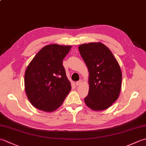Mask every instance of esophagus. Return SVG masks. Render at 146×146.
Segmentation results:
<instances>
[{"label": "esophagus", "instance_id": "obj_1", "mask_svg": "<svg viewBox=\"0 0 146 146\" xmlns=\"http://www.w3.org/2000/svg\"><path fill=\"white\" fill-rule=\"evenodd\" d=\"M82 82H83V80H80L79 81L76 82V86H79V85H80L82 84Z\"/></svg>", "mask_w": 146, "mask_h": 146}]
</instances>
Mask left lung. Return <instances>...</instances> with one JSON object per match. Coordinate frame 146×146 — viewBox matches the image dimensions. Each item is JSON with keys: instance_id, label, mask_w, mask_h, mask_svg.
Returning a JSON list of instances; mask_svg holds the SVG:
<instances>
[{"instance_id": "left-lung-1", "label": "left lung", "mask_w": 146, "mask_h": 146, "mask_svg": "<svg viewBox=\"0 0 146 146\" xmlns=\"http://www.w3.org/2000/svg\"><path fill=\"white\" fill-rule=\"evenodd\" d=\"M78 49L89 72L85 104L94 111L106 110L119 97L122 78L120 65L102 42L82 44Z\"/></svg>"}]
</instances>
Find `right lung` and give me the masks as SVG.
I'll return each mask as SVG.
<instances>
[{"instance_id":"right-lung-1","label":"right lung","mask_w":146,"mask_h":146,"mask_svg":"<svg viewBox=\"0 0 146 146\" xmlns=\"http://www.w3.org/2000/svg\"><path fill=\"white\" fill-rule=\"evenodd\" d=\"M71 46H45L27 66L24 75L26 94L34 107L51 112L63 104L71 89L63 60Z\"/></svg>"}]
</instances>
